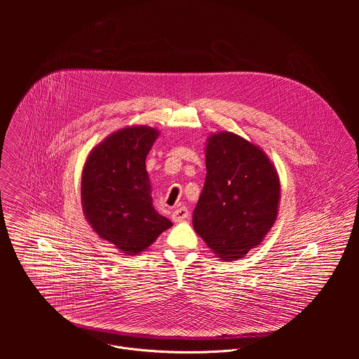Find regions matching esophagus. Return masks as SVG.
Returning <instances> with one entry per match:
<instances>
[{
    "label": "esophagus",
    "mask_w": 359,
    "mask_h": 359,
    "mask_svg": "<svg viewBox=\"0 0 359 359\" xmlns=\"http://www.w3.org/2000/svg\"><path fill=\"white\" fill-rule=\"evenodd\" d=\"M188 215H189L188 208H187V207H180V208H177V210H174V211H172L171 218H172V221H174V222H181V221L187 219V218H188Z\"/></svg>",
    "instance_id": "esophagus-1"
}]
</instances>
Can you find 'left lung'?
<instances>
[{
  "label": "left lung",
  "instance_id": "left-lung-1",
  "mask_svg": "<svg viewBox=\"0 0 359 359\" xmlns=\"http://www.w3.org/2000/svg\"><path fill=\"white\" fill-rule=\"evenodd\" d=\"M205 187L194 210V229L224 261L246 256L278 217L280 181L253 142L229 131L205 142Z\"/></svg>",
  "mask_w": 359,
  "mask_h": 359
}]
</instances>
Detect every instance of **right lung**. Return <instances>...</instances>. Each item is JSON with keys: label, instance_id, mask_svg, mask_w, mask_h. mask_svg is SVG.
<instances>
[{"label": "right lung", "instance_id": "add662e5", "mask_svg": "<svg viewBox=\"0 0 359 359\" xmlns=\"http://www.w3.org/2000/svg\"><path fill=\"white\" fill-rule=\"evenodd\" d=\"M149 126L120 128L88 154L81 205L91 228L126 256L145 252L172 222L154 210L147 156L158 137Z\"/></svg>", "mask_w": 359, "mask_h": 359}]
</instances>
